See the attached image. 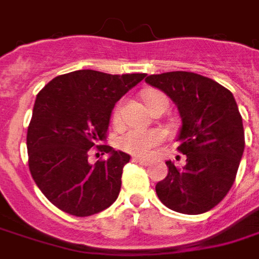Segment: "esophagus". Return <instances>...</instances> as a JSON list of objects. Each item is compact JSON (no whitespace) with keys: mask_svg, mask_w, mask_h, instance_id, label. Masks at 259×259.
Returning a JSON list of instances; mask_svg holds the SVG:
<instances>
[{"mask_svg":"<svg viewBox=\"0 0 259 259\" xmlns=\"http://www.w3.org/2000/svg\"><path fill=\"white\" fill-rule=\"evenodd\" d=\"M133 162L140 163V165H144V166H147V165H150V161H148V159H144V158L135 157V158H133Z\"/></svg>","mask_w":259,"mask_h":259,"instance_id":"34e87169","label":"esophagus"}]
</instances>
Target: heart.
Listing matches in <instances>:
<instances>
[{
	"mask_svg": "<svg viewBox=\"0 0 259 259\" xmlns=\"http://www.w3.org/2000/svg\"><path fill=\"white\" fill-rule=\"evenodd\" d=\"M158 96H163L161 93H150L146 96V102L151 101L152 98ZM120 119V105L113 111V120L119 122ZM165 139L161 130H144V129H130L124 135L119 137V147L126 152L135 154L139 157H147L151 151L161 144Z\"/></svg>",
	"mask_w": 259,
	"mask_h": 259,
	"instance_id": "obj_1",
	"label": "heart"
}]
</instances>
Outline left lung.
<instances>
[{
  "mask_svg": "<svg viewBox=\"0 0 259 259\" xmlns=\"http://www.w3.org/2000/svg\"><path fill=\"white\" fill-rule=\"evenodd\" d=\"M175 102L182 118L178 139L186 165L166 161L168 176L155 186L172 211L198 215L218 205L233 186L244 151V129L233 94L191 72H166L146 79Z\"/></svg>",
  "mask_w": 259,
  "mask_h": 259,
  "instance_id": "obj_1",
  "label": "left lung"
}]
</instances>
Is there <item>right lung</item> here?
<instances>
[{"label": "right lung", "instance_id": "add662e5", "mask_svg": "<svg viewBox=\"0 0 259 259\" xmlns=\"http://www.w3.org/2000/svg\"><path fill=\"white\" fill-rule=\"evenodd\" d=\"M146 76L81 69L57 76L37 94L26 139L29 169L61 211L90 217L116 201L130 155L107 144L97 148L108 159L93 165L89 155L105 140L115 104Z\"/></svg>", "mask_w": 259, "mask_h": 259}]
</instances>
